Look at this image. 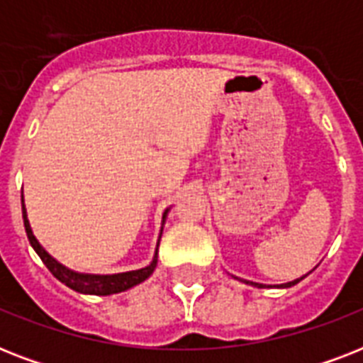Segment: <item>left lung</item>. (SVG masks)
Instances as JSON below:
<instances>
[{
    "label": "left lung",
    "instance_id": "8db88e82",
    "mask_svg": "<svg viewBox=\"0 0 363 363\" xmlns=\"http://www.w3.org/2000/svg\"><path fill=\"white\" fill-rule=\"evenodd\" d=\"M309 273H311V271H309ZM309 273H307V275H309ZM307 275L299 277V279H294V281H290V282H282V284H262V282L245 281V279H239V281H242L245 284H250V286H256V288H290V286H294V284H298L299 281H303ZM233 279H238V277H233Z\"/></svg>",
    "mask_w": 363,
    "mask_h": 363
}]
</instances>
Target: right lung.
Listing matches in <instances>:
<instances>
[{
    "mask_svg": "<svg viewBox=\"0 0 363 363\" xmlns=\"http://www.w3.org/2000/svg\"><path fill=\"white\" fill-rule=\"evenodd\" d=\"M169 211L171 207H167V209L164 211V215H162V228H160L158 241H156V250H154L152 262H150V264L141 267V269L124 271V273H111V275H99V273H81V271L69 269V267H65L64 264H60L58 259L52 258V256L43 248L41 242L37 241V238L33 235V230H31L30 220H28L24 196H22V218H24V228L26 233H28V239H30V245L33 247L37 256L43 259V264L47 265L48 271H50L60 282H64L65 286H69L71 290H75V292L88 294V296H111V294L125 292V290H130V288L141 284L143 281H147L148 277L152 275L154 269H156V264H158L160 239H162L164 224L165 220H167V213H169Z\"/></svg>",
    "mask_w": 363,
    "mask_h": 363,
    "instance_id": "1",
    "label": "right lung"
}]
</instances>
